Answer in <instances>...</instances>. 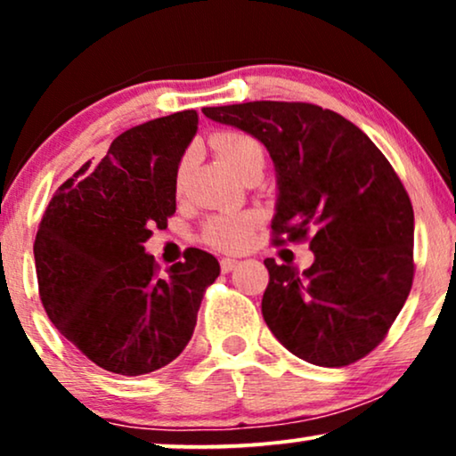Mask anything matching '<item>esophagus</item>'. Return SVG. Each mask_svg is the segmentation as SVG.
Instances as JSON below:
<instances>
[{
	"label": "esophagus",
	"mask_w": 456,
	"mask_h": 456,
	"mask_svg": "<svg viewBox=\"0 0 456 456\" xmlns=\"http://www.w3.org/2000/svg\"><path fill=\"white\" fill-rule=\"evenodd\" d=\"M220 265H222V272H232L236 265H239V259H234V257H224L222 261H220Z\"/></svg>",
	"instance_id": "1"
}]
</instances>
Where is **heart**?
I'll return each mask as SVG.
<instances>
[{
	"label": "heart",
	"instance_id": "1",
	"mask_svg": "<svg viewBox=\"0 0 456 456\" xmlns=\"http://www.w3.org/2000/svg\"><path fill=\"white\" fill-rule=\"evenodd\" d=\"M211 147L224 164L234 174L247 170L255 161H264V147L251 134L240 130H222L211 136ZM184 164H180L176 172V186L184 183ZM259 216L253 211L228 209L222 214L211 216L203 226V240L220 251H240L251 242L253 230L257 226Z\"/></svg>",
	"mask_w": 456,
	"mask_h": 456
}]
</instances>
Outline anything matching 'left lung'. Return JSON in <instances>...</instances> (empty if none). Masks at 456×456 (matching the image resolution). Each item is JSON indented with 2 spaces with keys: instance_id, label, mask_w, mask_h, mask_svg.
<instances>
[{
  "instance_id": "left-lung-1",
  "label": "left lung",
  "mask_w": 456,
  "mask_h": 456,
  "mask_svg": "<svg viewBox=\"0 0 456 456\" xmlns=\"http://www.w3.org/2000/svg\"><path fill=\"white\" fill-rule=\"evenodd\" d=\"M261 141L276 166L273 242L309 240L307 270L264 264L261 314L298 359L345 367L386 338L413 284V205L363 130L301 102L203 108Z\"/></svg>"
}]
</instances>
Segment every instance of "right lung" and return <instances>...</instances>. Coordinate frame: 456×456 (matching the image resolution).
Returning <instances> with one entry per match:
<instances>
[{
    "mask_svg": "<svg viewBox=\"0 0 456 456\" xmlns=\"http://www.w3.org/2000/svg\"><path fill=\"white\" fill-rule=\"evenodd\" d=\"M195 110L116 136L49 201L35 239L41 303L93 363L120 376L164 367L189 345L220 264L201 248L159 272L145 253L151 228L176 211V172L197 133Z\"/></svg>",
    "mask_w": 456,
    "mask_h": 456,
    "instance_id": "obj_1",
    "label": "right lung"
}]
</instances>
